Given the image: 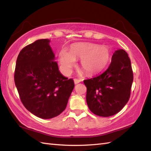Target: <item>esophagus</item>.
<instances>
[{"label": "esophagus", "mask_w": 151, "mask_h": 151, "mask_svg": "<svg viewBox=\"0 0 151 151\" xmlns=\"http://www.w3.org/2000/svg\"><path fill=\"white\" fill-rule=\"evenodd\" d=\"M81 82V80H79V79H77V78L74 79V82H75V84H77Z\"/></svg>", "instance_id": "1"}]
</instances>
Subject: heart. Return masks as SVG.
<instances>
[{"label": "heart", "instance_id": "b5f03b06", "mask_svg": "<svg viewBox=\"0 0 151 151\" xmlns=\"http://www.w3.org/2000/svg\"><path fill=\"white\" fill-rule=\"evenodd\" d=\"M81 60L82 70L87 75H93L103 69L110 59V49L105 45L88 42L73 43L70 47V52L62 49L58 54L60 68L69 75L76 65V60Z\"/></svg>", "mask_w": 151, "mask_h": 151}]
</instances>
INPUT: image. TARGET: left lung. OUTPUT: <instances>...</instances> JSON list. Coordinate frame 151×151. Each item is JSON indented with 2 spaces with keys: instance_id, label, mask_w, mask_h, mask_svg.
I'll return each instance as SVG.
<instances>
[{
  "instance_id": "left-lung-1",
  "label": "left lung",
  "mask_w": 151,
  "mask_h": 151,
  "mask_svg": "<svg viewBox=\"0 0 151 151\" xmlns=\"http://www.w3.org/2000/svg\"><path fill=\"white\" fill-rule=\"evenodd\" d=\"M132 82L133 71L128 54L123 49L115 50L104 73L84 81L89 110L101 117L116 114L129 101Z\"/></svg>"
}]
</instances>
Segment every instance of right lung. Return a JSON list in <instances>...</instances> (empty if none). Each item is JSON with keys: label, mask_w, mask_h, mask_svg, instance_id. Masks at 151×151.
I'll list each match as a JSON object with an SVG mask.
<instances>
[{"label": "right lung", "mask_w": 151, "mask_h": 151, "mask_svg": "<svg viewBox=\"0 0 151 151\" xmlns=\"http://www.w3.org/2000/svg\"><path fill=\"white\" fill-rule=\"evenodd\" d=\"M48 39L22 49L16 62L14 81L22 103L36 116L51 119L65 110L75 84L60 73Z\"/></svg>", "instance_id": "right-lung-1"}]
</instances>
